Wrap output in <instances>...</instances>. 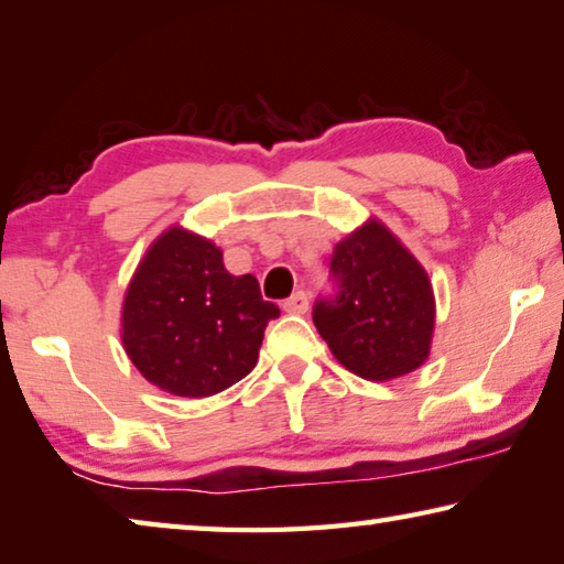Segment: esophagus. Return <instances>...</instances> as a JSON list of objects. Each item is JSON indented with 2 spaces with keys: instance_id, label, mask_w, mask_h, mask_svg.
Segmentation results:
<instances>
[{
  "instance_id": "obj_1",
  "label": "esophagus",
  "mask_w": 564,
  "mask_h": 564,
  "mask_svg": "<svg viewBox=\"0 0 564 564\" xmlns=\"http://www.w3.org/2000/svg\"><path fill=\"white\" fill-rule=\"evenodd\" d=\"M283 311L285 313H305L308 311V295L303 291H295L291 299L283 301Z\"/></svg>"
}]
</instances>
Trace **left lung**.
Listing matches in <instances>:
<instances>
[{"label":"left lung","instance_id":"left-lung-1","mask_svg":"<svg viewBox=\"0 0 564 564\" xmlns=\"http://www.w3.org/2000/svg\"><path fill=\"white\" fill-rule=\"evenodd\" d=\"M336 295L313 305V323L340 366L393 380L431 356L435 295L423 265L370 218L333 248Z\"/></svg>","mask_w":564,"mask_h":564}]
</instances>
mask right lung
Masks as SVG:
<instances>
[{
	"instance_id": "add662e5",
	"label": "right lung",
	"mask_w": 564,
	"mask_h": 564,
	"mask_svg": "<svg viewBox=\"0 0 564 564\" xmlns=\"http://www.w3.org/2000/svg\"><path fill=\"white\" fill-rule=\"evenodd\" d=\"M279 305L251 273L231 275L216 243L171 226L149 246L123 295L121 340L149 383L208 398L251 373Z\"/></svg>"
}]
</instances>
